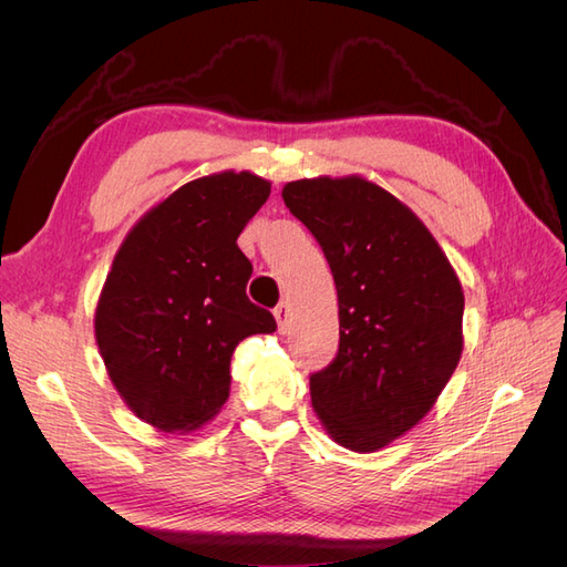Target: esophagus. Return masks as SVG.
I'll list each match as a JSON object with an SVG mask.
<instances>
[{
  "label": "esophagus",
  "instance_id": "1",
  "mask_svg": "<svg viewBox=\"0 0 567 567\" xmlns=\"http://www.w3.org/2000/svg\"><path fill=\"white\" fill-rule=\"evenodd\" d=\"M274 317H277V323H279V331L284 333L288 329V321H290V305L288 302H281L277 310H274Z\"/></svg>",
  "mask_w": 567,
  "mask_h": 567
}]
</instances>
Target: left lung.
I'll use <instances>...</instances> for the list:
<instances>
[{"instance_id": "left-lung-1", "label": "left lung", "mask_w": 567, "mask_h": 567, "mask_svg": "<svg viewBox=\"0 0 567 567\" xmlns=\"http://www.w3.org/2000/svg\"><path fill=\"white\" fill-rule=\"evenodd\" d=\"M284 203L319 241L340 346L310 375L317 416L352 452H375L437 402L463 350V290L447 255L402 200L359 175L298 179Z\"/></svg>"}]
</instances>
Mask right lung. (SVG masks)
Returning a JSON list of instances; mask_svg holds the SVG:
<instances>
[{"label": "right lung", "instance_id": "add662e5", "mask_svg": "<svg viewBox=\"0 0 567 567\" xmlns=\"http://www.w3.org/2000/svg\"><path fill=\"white\" fill-rule=\"evenodd\" d=\"M252 173L186 182L136 221L101 288L94 336L120 398L163 433L196 431L229 398L231 354L277 331L248 300L236 238L269 198Z\"/></svg>", "mask_w": 567, "mask_h": 567}]
</instances>
